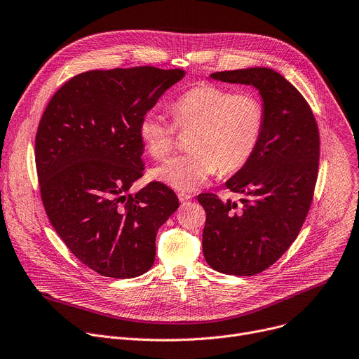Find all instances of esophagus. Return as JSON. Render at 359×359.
Wrapping results in <instances>:
<instances>
[{
  "label": "esophagus",
  "instance_id": "34e87169",
  "mask_svg": "<svg viewBox=\"0 0 359 359\" xmlns=\"http://www.w3.org/2000/svg\"><path fill=\"white\" fill-rule=\"evenodd\" d=\"M191 198H192L191 194H187V192H178V200H180V203H187V201H189Z\"/></svg>",
  "mask_w": 359,
  "mask_h": 359
}]
</instances>
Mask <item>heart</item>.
I'll use <instances>...</instances> for the list:
<instances>
[{
	"mask_svg": "<svg viewBox=\"0 0 359 359\" xmlns=\"http://www.w3.org/2000/svg\"><path fill=\"white\" fill-rule=\"evenodd\" d=\"M172 121L149 110L140 121V140L155 159L167 156L177 141V129L191 133L189 152L155 168L152 177L178 191H191L218 170L233 174L255 155L264 129L263 102L253 93H234L212 83L188 89L171 103Z\"/></svg>",
	"mask_w": 359,
	"mask_h": 359,
	"instance_id": "obj_1",
	"label": "heart"
}]
</instances>
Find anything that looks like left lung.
Segmentation results:
<instances>
[{
    "label": "left lung",
    "mask_w": 359,
    "mask_h": 359,
    "mask_svg": "<svg viewBox=\"0 0 359 359\" xmlns=\"http://www.w3.org/2000/svg\"><path fill=\"white\" fill-rule=\"evenodd\" d=\"M212 79L259 89L264 112L260 144L226 185L238 201L197 197L207 212L203 252L217 271L253 276L278 262L309 212L319 168V129L306 99L267 67L217 72Z\"/></svg>",
    "instance_id": "left-lung-1"
}]
</instances>
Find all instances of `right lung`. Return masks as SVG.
I'll use <instances>...</instances> for the list:
<instances>
[{"mask_svg": "<svg viewBox=\"0 0 359 359\" xmlns=\"http://www.w3.org/2000/svg\"><path fill=\"white\" fill-rule=\"evenodd\" d=\"M182 69L90 70L53 95L36 133L40 196L51 226L89 269L114 279L148 271L158 229L180 207L175 192L144 175L140 121Z\"/></svg>", "mask_w": 359, "mask_h": 359, "instance_id": "obj_1", "label": "right lung"}]
</instances>
